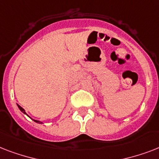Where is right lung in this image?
I'll use <instances>...</instances> for the list:
<instances>
[{"label":"right lung","mask_w":159,"mask_h":159,"mask_svg":"<svg viewBox=\"0 0 159 159\" xmlns=\"http://www.w3.org/2000/svg\"><path fill=\"white\" fill-rule=\"evenodd\" d=\"M17 106H18V108L20 109V111L21 112H22V113H24V114H25V115H26V116H28V115L26 114L25 111V110H24V109L22 108V107H21L20 106H19V105L17 104ZM29 117H30V116H29ZM32 120H33L34 121V122H36V123H38V124H43V122H42V121H40V120H34V119H32Z\"/></svg>","instance_id":"right-lung-1"}]
</instances>
